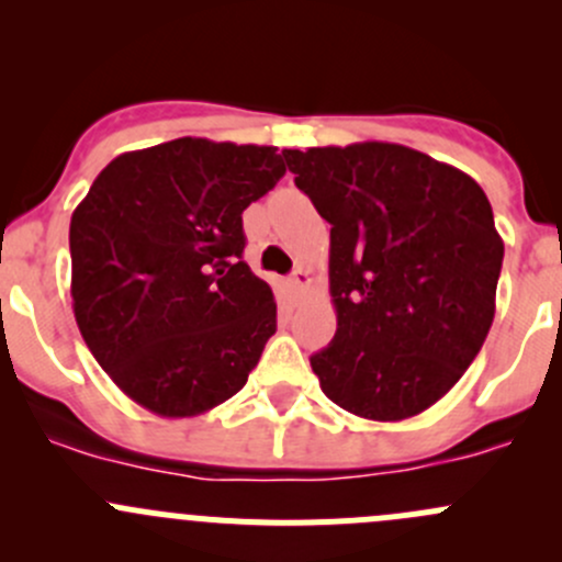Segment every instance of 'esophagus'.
I'll return each instance as SVG.
<instances>
[{
  "label": "esophagus",
  "instance_id": "1",
  "mask_svg": "<svg viewBox=\"0 0 562 562\" xmlns=\"http://www.w3.org/2000/svg\"><path fill=\"white\" fill-rule=\"evenodd\" d=\"M291 285L296 288V291H304V288L310 285V271H307V269H302V266H299V269L293 271V274H291Z\"/></svg>",
  "mask_w": 562,
  "mask_h": 562
}]
</instances>
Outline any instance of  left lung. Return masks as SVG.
Returning <instances> with one entry per match:
<instances>
[{"instance_id": "left-lung-1", "label": "left lung", "mask_w": 562, "mask_h": 562, "mask_svg": "<svg viewBox=\"0 0 562 562\" xmlns=\"http://www.w3.org/2000/svg\"><path fill=\"white\" fill-rule=\"evenodd\" d=\"M282 155L331 225L337 334L310 359L323 394L372 422L418 416L464 375L495 317L503 239L484 190L383 140Z\"/></svg>"}]
</instances>
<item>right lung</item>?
Masks as SVG:
<instances>
[{"label":"right lung","instance_id":"obj_1","mask_svg":"<svg viewBox=\"0 0 562 562\" xmlns=\"http://www.w3.org/2000/svg\"><path fill=\"white\" fill-rule=\"evenodd\" d=\"M282 176L277 146L176 138L108 162L72 212L76 323L146 411L201 416L258 364L277 304L241 260V212Z\"/></svg>","mask_w":562,"mask_h":562}]
</instances>
